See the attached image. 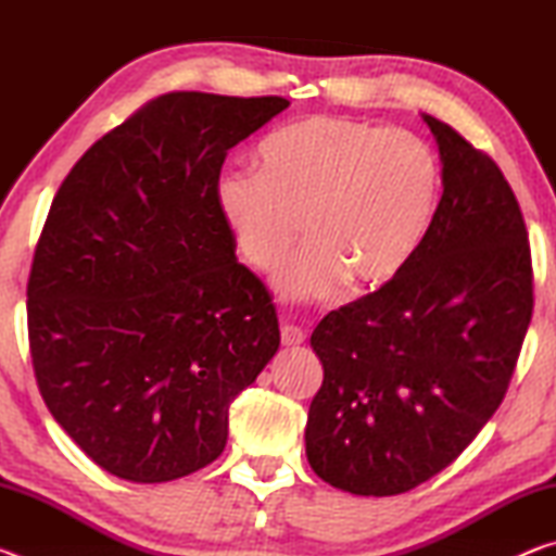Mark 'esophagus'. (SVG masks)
I'll return each mask as SVG.
<instances>
[{"label": "esophagus", "mask_w": 556, "mask_h": 556, "mask_svg": "<svg viewBox=\"0 0 556 556\" xmlns=\"http://www.w3.org/2000/svg\"><path fill=\"white\" fill-rule=\"evenodd\" d=\"M304 338H306V333L301 331L299 326H291V324H285V326H281V343H285L287 348H291V345H301V343H304Z\"/></svg>", "instance_id": "esophagus-1"}]
</instances>
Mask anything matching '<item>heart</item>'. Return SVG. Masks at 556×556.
Returning <instances> with one entry per match:
<instances>
[{"label":"heart","instance_id":"1","mask_svg":"<svg viewBox=\"0 0 556 556\" xmlns=\"http://www.w3.org/2000/svg\"><path fill=\"white\" fill-rule=\"evenodd\" d=\"M260 164L223 174L215 199L240 255L262 271L289 255L304 220L308 242L275 277L289 301L331 299L345 279L388 285L439 205V159L407 129L316 115L269 135Z\"/></svg>","mask_w":556,"mask_h":556}]
</instances>
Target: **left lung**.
I'll return each mask as SVG.
<instances>
[{
	"label": "left lung",
	"mask_w": 556,
	"mask_h": 556,
	"mask_svg": "<svg viewBox=\"0 0 556 556\" xmlns=\"http://www.w3.org/2000/svg\"><path fill=\"white\" fill-rule=\"evenodd\" d=\"M437 139L444 193L409 265L321 318L324 384L306 458L353 495H400L444 470L493 417L532 318V260L510 184L456 129Z\"/></svg>",
	"instance_id": "left-lung-1"
}]
</instances>
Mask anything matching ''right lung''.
I'll list each match as a JSON object with an SVG mask.
<instances>
[{"instance_id": "1", "label": "right lung", "mask_w": 556, "mask_h": 556, "mask_svg": "<svg viewBox=\"0 0 556 556\" xmlns=\"http://www.w3.org/2000/svg\"><path fill=\"white\" fill-rule=\"evenodd\" d=\"M285 98L168 92L65 176L26 314L53 419L108 473L166 483L213 464L232 400L279 348L265 285L215 199L225 156Z\"/></svg>"}]
</instances>
